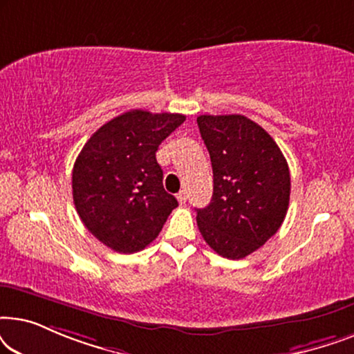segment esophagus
Returning <instances> with one entry per match:
<instances>
[{
  "label": "esophagus",
  "mask_w": 354,
  "mask_h": 354,
  "mask_svg": "<svg viewBox=\"0 0 354 354\" xmlns=\"http://www.w3.org/2000/svg\"><path fill=\"white\" fill-rule=\"evenodd\" d=\"M187 198H188V195H187L185 190H182V192L177 195V200H178V203H180V205H183V203H187Z\"/></svg>",
  "instance_id": "34e87169"
}]
</instances>
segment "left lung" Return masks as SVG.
Instances as JSON below:
<instances>
[{
	"mask_svg": "<svg viewBox=\"0 0 354 354\" xmlns=\"http://www.w3.org/2000/svg\"><path fill=\"white\" fill-rule=\"evenodd\" d=\"M196 122L214 176L211 203L196 209L198 229L217 254L241 259L282 225L290 201L287 159L245 115L205 114Z\"/></svg>",
	"mask_w": 354,
	"mask_h": 354,
	"instance_id": "1",
	"label": "left lung"
}]
</instances>
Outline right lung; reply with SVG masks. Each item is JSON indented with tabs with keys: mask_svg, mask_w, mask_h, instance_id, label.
<instances>
[{
	"mask_svg": "<svg viewBox=\"0 0 354 354\" xmlns=\"http://www.w3.org/2000/svg\"><path fill=\"white\" fill-rule=\"evenodd\" d=\"M185 115L133 109L91 135L72 169L77 214L93 236L118 253L156 239L177 200L164 190L156 151Z\"/></svg>",
	"mask_w": 354,
	"mask_h": 354,
	"instance_id": "right-lung-1",
	"label": "right lung"
}]
</instances>
